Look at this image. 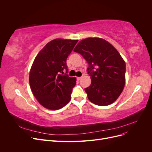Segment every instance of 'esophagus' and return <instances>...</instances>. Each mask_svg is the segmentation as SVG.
Listing matches in <instances>:
<instances>
[{
    "mask_svg": "<svg viewBox=\"0 0 152 152\" xmlns=\"http://www.w3.org/2000/svg\"><path fill=\"white\" fill-rule=\"evenodd\" d=\"M81 78H82V77H77V81L81 80Z\"/></svg>",
    "mask_w": 152,
    "mask_h": 152,
    "instance_id": "obj_1",
    "label": "esophagus"
}]
</instances>
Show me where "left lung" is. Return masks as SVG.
<instances>
[{
	"label": "left lung",
	"mask_w": 152,
	"mask_h": 152,
	"mask_svg": "<svg viewBox=\"0 0 152 152\" xmlns=\"http://www.w3.org/2000/svg\"><path fill=\"white\" fill-rule=\"evenodd\" d=\"M74 51L89 65L87 71L92 82L84 89L89 100L100 106L113 103L125 85L126 63L119 53L108 41L98 37L82 40Z\"/></svg>",
	"instance_id": "obj_1"
}]
</instances>
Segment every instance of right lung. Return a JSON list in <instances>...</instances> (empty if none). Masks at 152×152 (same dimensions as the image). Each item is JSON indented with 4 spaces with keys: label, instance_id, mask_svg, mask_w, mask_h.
Segmentation results:
<instances>
[{
    "label": "right lung",
    "instance_id": "add662e5",
    "mask_svg": "<svg viewBox=\"0 0 152 152\" xmlns=\"http://www.w3.org/2000/svg\"><path fill=\"white\" fill-rule=\"evenodd\" d=\"M77 41L54 39L34 59L29 73L30 87L39 103L47 109H60L71 100L76 79L68 76L66 59Z\"/></svg>",
    "mask_w": 152,
    "mask_h": 152
}]
</instances>
